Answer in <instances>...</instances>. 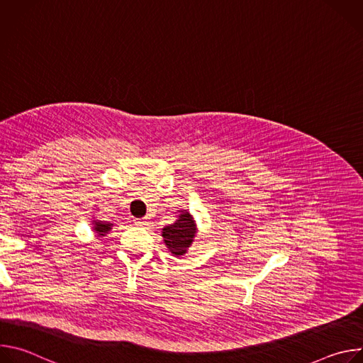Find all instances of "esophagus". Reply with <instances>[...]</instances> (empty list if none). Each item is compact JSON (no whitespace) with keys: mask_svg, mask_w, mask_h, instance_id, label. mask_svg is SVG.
<instances>
[{"mask_svg":"<svg viewBox=\"0 0 363 363\" xmlns=\"http://www.w3.org/2000/svg\"><path fill=\"white\" fill-rule=\"evenodd\" d=\"M135 224L138 227H146L147 225V221L146 220H135Z\"/></svg>","mask_w":363,"mask_h":363,"instance_id":"obj_1","label":"esophagus"}]
</instances>
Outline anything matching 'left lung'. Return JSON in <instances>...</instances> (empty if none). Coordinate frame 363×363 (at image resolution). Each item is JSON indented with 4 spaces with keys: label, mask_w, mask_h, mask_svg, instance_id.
<instances>
[{
    "label": "left lung",
    "mask_w": 363,
    "mask_h": 363,
    "mask_svg": "<svg viewBox=\"0 0 363 363\" xmlns=\"http://www.w3.org/2000/svg\"><path fill=\"white\" fill-rule=\"evenodd\" d=\"M196 233V221L194 216L186 210L181 211L178 220L174 224L162 228L164 242L169 252L175 257H182L184 254H186L188 248L195 240Z\"/></svg>",
    "instance_id": "obj_1"
}]
</instances>
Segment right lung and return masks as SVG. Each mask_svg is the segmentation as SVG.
Instances as JSON below:
<instances>
[{
	"mask_svg": "<svg viewBox=\"0 0 363 363\" xmlns=\"http://www.w3.org/2000/svg\"><path fill=\"white\" fill-rule=\"evenodd\" d=\"M91 230L96 233V237H105L106 234H109L112 231L113 224L108 223V221H101L97 218H91Z\"/></svg>",
	"mask_w": 363,
	"mask_h": 363,
	"instance_id": "add662e5",
	"label": "right lung"
}]
</instances>
